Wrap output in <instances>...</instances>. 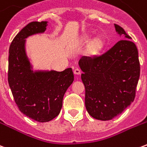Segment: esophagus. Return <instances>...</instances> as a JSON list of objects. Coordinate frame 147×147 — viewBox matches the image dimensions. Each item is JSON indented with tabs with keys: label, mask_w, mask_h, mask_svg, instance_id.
<instances>
[{
	"label": "esophagus",
	"mask_w": 147,
	"mask_h": 147,
	"mask_svg": "<svg viewBox=\"0 0 147 147\" xmlns=\"http://www.w3.org/2000/svg\"><path fill=\"white\" fill-rule=\"evenodd\" d=\"M74 74H75V75H77V76H79V75L81 74V71H80V69L76 68V69H75V70H74Z\"/></svg>",
	"instance_id": "1"
}]
</instances>
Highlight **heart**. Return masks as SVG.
<instances>
[{
  "label": "heart",
  "mask_w": 147,
  "mask_h": 147,
  "mask_svg": "<svg viewBox=\"0 0 147 147\" xmlns=\"http://www.w3.org/2000/svg\"><path fill=\"white\" fill-rule=\"evenodd\" d=\"M93 34L91 33L83 34L80 42L83 44H88V53L91 56H98L100 54L106 45V39L103 35H98L92 38Z\"/></svg>",
  "instance_id": "heart-1"
}]
</instances>
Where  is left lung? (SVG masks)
Segmentation results:
<instances>
[{"instance_id": "obj_1", "label": "left lung", "mask_w": 147, "mask_h": 147, "mask_svg": "<svg viewBox=\"0 0 147 147\" xmlns=\"http://www.w3.org/2000/svg\"><path fill=\"white\" fill-rule=\"evenodd\" d=\"M122 39L100 57H82L79 65L85 86V105L94 119L109 120L131 104L136 97L140 64L138 49L125 30L114 24Z\"/></svg>"}]
</instances>
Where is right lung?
I'll use <instances>...</instances> for the list:
<instances>
[{
	"instance_id": "obj_1",
	"label": "right lung",
	"mask_w": 147,
	"mask_h": 147,
	"mask_svg": "<svg viewBox=\"0 0 147 147\" xmlns=\"http://www.w3.org/2000/svg\"><path fill=\"white\" fill-rule=\"evenodd\" d=\"M47 22H31L12 40L8 56V80L19 109L38 122H48L58 116L63 98L74 81L72 69L63 71L33 70L26 52V38L42 34Z\"/></svg>"
}]
</instances>
